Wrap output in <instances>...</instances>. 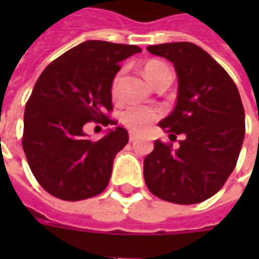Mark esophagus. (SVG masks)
<instances>
[{
	"label": "esophagus",
	"mask_w": 259,
	"mask_h": 259,
	"mask_svg": "<svg viewBox=\"0 0 259 259\" xmlns=\"http://www.w3.org/2000/svg\"><path fill=\"white\" fill-rule=\"evenodd\" d=\"M136 139H137V133H135V132H130V133H129V140L135 141Z\"/></svg>",
	"instance_id": "obj_1"
}]
</instances>
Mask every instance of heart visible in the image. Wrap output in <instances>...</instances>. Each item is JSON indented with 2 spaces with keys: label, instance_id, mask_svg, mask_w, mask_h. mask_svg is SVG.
<instances>
[{
  "label": "heart",
  "instance_id": "heart-1",
  "mask_svg": "<svg viewBox=\"0 0 259 259\" xmlns=\"http://www.w3.org/2000/svg\"><path fill=\"white\" fill-rule=\"evenodd\" d=\"M144 73L147 79L150 80L152 85L157 83L158 80L162 79L163 76L172 74V70L169 69L168 65H165L161 61H150L144 66ZM120 80H122V73L119 72L113 77L112 85H111V93L113 97L119 96V89H120ZM158 118V112L154 108L143 107V105H130L120 113V120L122 123L136 132H143L151 126L152 122H155Z\"/></svg>",
  "mask_w": 259,
  "mask_h": 259
}]
</instances>
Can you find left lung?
Masks as SVG:
<instances>
[{
	"mask_svg": "<svg viewBox=\"0 0 259 259\" xmlns=\"http://www.w3.org/2000/svg\"><path fill=\"white\" fill-rule=\"evenodd\" d=\"M170 61L178 74L174 111L159 122L179 147L155 140L144 159L148 190L169 202L197 204L221 190L233 172L245 133L244 108L228 72L193 42L148 46Z\"/></svg>",
	"mask_w": 259,
	"mask_h": 259,
	"instance_id": "8db88e82",
	"label": "left lung"
}]
</instances>
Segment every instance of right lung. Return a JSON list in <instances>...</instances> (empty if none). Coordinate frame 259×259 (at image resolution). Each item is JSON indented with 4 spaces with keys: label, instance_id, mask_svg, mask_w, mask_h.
<instances>
[{
    "label": "right lung",
    "instance_id": "add662e5",
    "mask_svg": "<svg viewBox=\"0 0 259 259\" xmlns=\"http://www.w3.org/2000/svg\"><path fill=\"white\" fill-rule=\"evenodd\" d=\"M137 53V46L89 40L40 74L26 104L22 146L34 178L54 197L79 201L105 190L129 135L118 126L93 141L84 126L116 123L105 115L112 109L111 85L119 64Z\"/></svg>",
    "mask_w": 259,
    "mask_h": 259
}]
</instances>
